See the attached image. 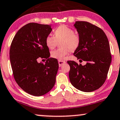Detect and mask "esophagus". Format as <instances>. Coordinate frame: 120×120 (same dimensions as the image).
Wrapping results in <instances>:
<instances>
[{
  "instance_id": "1",
  "label": "esophagus",
  "mask_w": 120,
  "mask_h": 120,
  "mask_svg": "<svg viewBox=\"0 0 120 120\" xmlns=\"http://www.w3.org/2000/svg\"><path fill=\"white\" fill-rule=\"evenodd\" d=\"M58 63H59V66H61L63 65V64H65L66 62L65 61H61V60H59L58 61Z\"/></svg>"
}]
</instances>
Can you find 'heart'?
I'll use <instances>...</instances> for the list:
<instances>
[{"label":"heart","mask_w":120,"mask_h":120,"mask_svg":"<svg viewBox=\"0 0 120 120\" xmlns=\"http://www.w3.org/2000/svg\"><path fill=\"white\" fill-rule=\"evenodd\" d=\"M55 36L48 35L45 38L47 46L50 49L56 46L58 41L60 42L61 48L51 52V56L56 59L62 60L70 52L75 51L80 43V37L73 29L65 24H61L54 30Z\"/></svg>","instance_id":"obj_1"}]
</instances>
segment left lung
I'll return each instance as SVG.
<instances>
[{
  "mask_svg": "<svg viewBox=\"0 0 120 120\" xmlns=\"http://www.w3.org/2000/svg\"><path fill=\"white\" fill-rule=\"evenodd\" d=\"M80 37V43L74 55L82 66L75 61H67L70 66L69 78L78 90L92 92L104 83L111 61L110 45L102 29L85 21H77L74 25Z\"/></svg>",
  "mask_w": 120,
  "mask_h": 120,
  "instance_id": "8db88e82",
  "label": "left lung"
}]
</instances>
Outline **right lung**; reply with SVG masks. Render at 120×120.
Listing matches in <instances>:
<instances>
[{"label": "right lung", "mask_w": 120, "mask_h": 120, "mask_svg": "<svg viewBox=\"0 0 120 120\" xmlns=\"http://www.w3.org/2000/svg\"><path fill=\"white\" fill-rule=\"evenodd\" d=\"M52 30L49 25L28 23L18 30L11 44L10 59L13 77L19 87L31 95H44L55 83L58 61L49 58V50L45 43ZM41 58L47 59L45 64L38 62Z\"/></svg>", "instance_id": "add662e5"}]
</instances>
